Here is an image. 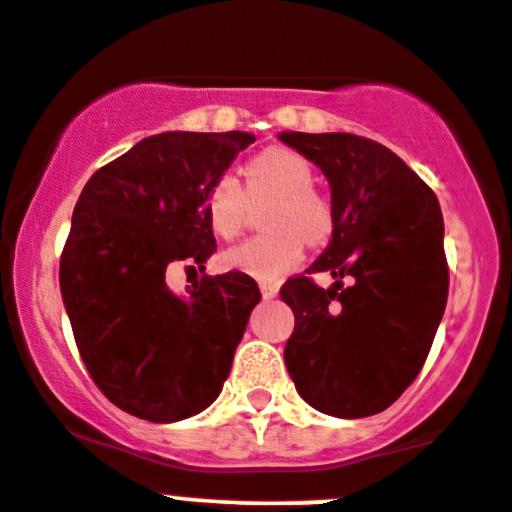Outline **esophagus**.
<instances>
[{"label": "esophagus", "mask_w": 512, "mask_h": 512, "mask_svg": "<svg viewBox=\"0 0 512 512\" xmlns=\"http://www.w3.org/2000/svg\"><path fill=\"white\" fill-rule=\"evenodd\" d=\"M260 292H262V297L265 299H274L277 297V284H270V282H260Z\"/></svg>", "instance_id": "obj_1"}]
</instances>
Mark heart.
I'll return each mask as SVG.
<instances>
[{
    "instance_id": "obj_1",
    "label": "heart",
    "mask_w": 512,
    "mask_h": 512,
    "mask_svg": "<svg viewBox=\"0 0 512 512\" xmlns=\"http://www.w3.org/2000/svg\"><path fill=\"white\" fill-rule=\"evenodd\" d=\"M245 191L235 176L223 174L206 193V218L218 238L233 240L245 225L247 198L272 196L265 213V235L245 240L223 255L228 270L257 279H279L299 265L306 245H321L333 233V208L314 188V169L301 154L270 147L255 154L242 169Z\"/></svg>"
}]
</instances>
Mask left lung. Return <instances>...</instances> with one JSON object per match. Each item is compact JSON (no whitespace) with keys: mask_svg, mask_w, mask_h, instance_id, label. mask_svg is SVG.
<instances>
[{"mask_svg":"<svg viewBox=\"0 0 512 512\" xmlns=\"http://www.w3.org/2000/svg\"><path fill=\"white\" fill-rule=\"evenodd\" d=\"M279 139L324 171L333 208L328 247L279 289L294 311L284 363L314 410L370 417L412 385L444 316L449 267L439 201L373 139L346 132ZM314 271H331L334 287L321 290Z\"/></svg>","mask_w":512,"mask_h":512,"instance_id":"left-lung-1","label":"left lung"}]
</instances>
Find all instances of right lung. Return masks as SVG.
I'll return each mask as SVG.
<instances>
[{"label": "right lung", "instance_id": "add662e5", "mask_svg": "<svg viewBox=\"0 0 512 512\" xmlns=\"http://www.w3.org/2000/svg\"><path fill=\"white\" fill-rule=\"evenodd\" d=\"M252 142L247 132L154 134L95 171L75 203L63 304L93 383L134 417L179 422L223 390L260 289L225 272L176 297L166 267L213 255L203 201Z\"/></svg>", "mask_w": 512, "mask_h": 512}]
</instances>
